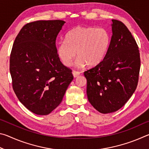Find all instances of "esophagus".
<instances>
[{"label": "esophagus", "instance_id": "1", "mask_svg": "<svg viewBox=\"0 0 149 149\" xmlns=\"http://www.w3.org/2000/svg\"><path fill=\"white\" fill-rule=\"evenodd\" d=\"M72 74H73V75H74V77H77L80 75V72H76V71H73Z\"/></svg>", "mask_w": 149, "mask_h": 149}]
</instances>
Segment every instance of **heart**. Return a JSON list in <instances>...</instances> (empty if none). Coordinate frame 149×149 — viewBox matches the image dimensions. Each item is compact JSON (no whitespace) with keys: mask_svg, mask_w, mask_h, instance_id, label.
Segmentation results:
<instances>
[{"mask_svg":"<svg viewBox=\"0 0 149 149\" xmlns=\"http://www.w3.org/2000/svg\"><path fill=\"white\" fill-rule=\"evenodd\" d=\"M110 42L107 29L77 26L67 33L65 41L58 45L57 54L65 66L72 65L77 54L75 64L78 67H95L104 58Z\"/></svg>","mask_w":149,"mask_h":149,"instance_id":"heart-1","label":"heart"}]
</instances>
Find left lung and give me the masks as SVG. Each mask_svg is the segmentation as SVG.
Here are the masks:
<instances>
[{
	"mask_svg": "<svg viewBox=\"0 0 149 149\" xmlns=\"http://www.w3.org/2000/svg\"><path fill=\"white\" fill-rule=\"evenodd\" d=\"M112 35L104 58L84 72L88 100L102 114L116 112L137 88L140 54L131 32L122 22L112 19Z\"/></svg>",
	"mask_w": 149,
	"mask_h": 149,
	"instance_id": "left-lung-1",
	"label": "left lung"
}]
</instances>
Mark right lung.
<instances>
[{"label":"right lung","instance_id":"obj_1","mask_svg":"<svg viewBox=\"0 0 149 149\" xmlns=\"http://www.w3.org/2000/svg\"><path fill=\"white\" fill-rule=\"evenodd\" d=\"M65 22L39 20L20 30L10 59L12 87L19 102L33 113L47 115L64 97L74 79L60 62L56 39Z\"/></svg>","mask_w":149,"mask_h":149}]
</instances>
